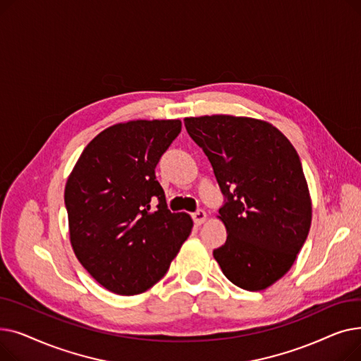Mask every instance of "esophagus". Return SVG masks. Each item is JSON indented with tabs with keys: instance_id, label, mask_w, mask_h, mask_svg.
<instances>
[{
	"instance_id": "obj_1",
	"label": "esophagus",
	"mask_w": 361,
	"mask_h": 361,
	"mask_svg": "<svg viewBox=\"0 0 361 361\" xmlns=\"http://www.w3.org/2000/svg\"><path fill=\"white\" fill-rule=\"evenodd\" d=\"M192 218H193V221H195L196 225H202V224L206 221L207 215H206V212H204L203 209H197V211L193 214Z\"/></svg>"
}]
</instances>
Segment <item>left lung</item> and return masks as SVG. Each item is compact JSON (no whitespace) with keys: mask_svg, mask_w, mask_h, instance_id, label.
Returning a JSON list of instances; mask_svg holds the SVG:
<instances>
[{"mask_svg":"<svg viewBox=\"0 0 361 361\" xmlns=\"http://www.w3.org/2000/svg\"><path fill=\"white\" fill-rule=\"evenodd\" d=\"M209 159L224 204L226 241L214 250L234 286L260 291L286 275L305 244L312 200L300 157L267 121L233 116L184 120Z\"/></svg>","mask_w":361,"mask_h":361,"instance_id":"8db88e82","label":"left lung"}]
</instances>
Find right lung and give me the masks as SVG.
I'll list each match as a JSON object with an SVG mask.
<instances>
[{
  "label": "right lung",
  "instance_id": "obj_1",
  "mask_svg": "<svg viewBox=\"0 0 361 361\" xmlns=\"http://www.w3.org/2000/svg\"><path fill=\"white\" fill-rule=\"evenodd\" d=\"M180 131V120L112 126L85 147L67 180L73 250L111 293L135 295L155 286L190 235L192 218L168 209L155 176Z\"/></svg>",
  "mask_w": 361,
  "mask_h": 361
}]
</instances>
